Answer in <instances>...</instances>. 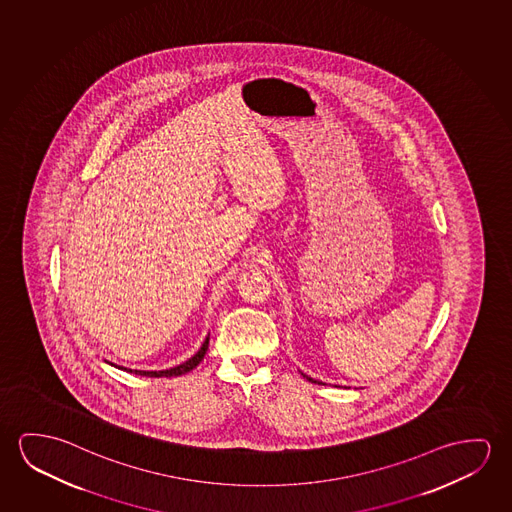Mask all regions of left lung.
I'll list each match as a JSON object with an SVG mask.
<instances>
[{
    "instance_id": "1",
    "label": "left lung",
    "mask_w": 512,
    "mask_h": 512,
    "mask_svg": "<svg viewBox=\"0 0 512 512\" xmlns=\"http://www.w3.org/2000/svg\"><path fill=\"white\" fill-rule=\"evenodd\" d=\"M303 378H307L308 381H314V379L308 378L307 374H303ZM314 383H317V381H314Z\"/></svg>"
}]
</instances>
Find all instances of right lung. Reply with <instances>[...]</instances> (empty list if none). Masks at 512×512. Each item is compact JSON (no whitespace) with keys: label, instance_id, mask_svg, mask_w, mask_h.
<instances>
[{"label":"right lung","instance_id":"right-lung-1","mask_svg":"<svg viewBox=\"0 0 512 512\" xmlns=\"http://www.w3.org/2000/svg\"><path fill=\"white\" fill-rule=\"evenodd\" d=\"M207 347H209V337L205 339L202 347L198 349V353L193 356V358H189L188 362L181 363V365H177V367H173V369L168 370H159V372H149V370H127V372H134V374H140V376H147V378H163V376H181V374H186L191 369H195L198 363L204 360L205 351H207ZM118 369H122V367H118Z\"/></svg>","mask_w":512,"mask_h":512}]
</instances>
